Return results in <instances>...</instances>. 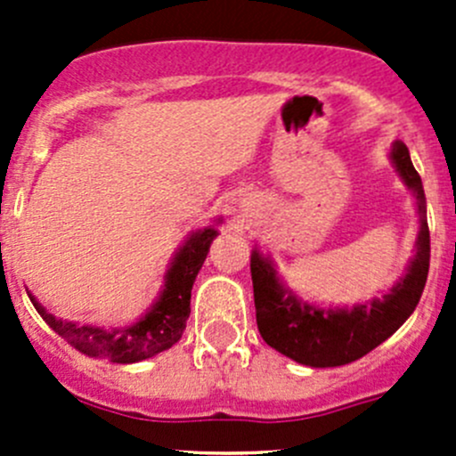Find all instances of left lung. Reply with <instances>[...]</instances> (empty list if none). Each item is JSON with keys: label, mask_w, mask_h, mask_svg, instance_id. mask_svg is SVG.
<instances>
[{"label": "left lung", "mask_w": 456, "mask_h": 456, "mask_svg": "<svg viewBox=\"0 0 456 456\" xmlns=\"http://www.w3.org/2000/svg\"><path fill=\"white\" fill-rule=\"evenodd\" d=\"M390 160L403 185L415 194L419 233L415 245L417 254L408 265L406 275L393 284L388 293L366 300L364 305H355L353 309H320L284 287L271 257H265L257 249L251 254L257 330L271 348L291 357L297 364L311 369L351 364L388 339L419 305L430 266L424 185L402 141L393 142Z\"/></svg>", "instance_id": "left-lung-1"}]
</instances>
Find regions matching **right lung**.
<instances>
[{
  "mask_svg": "<svg viewBox=\"0 0 456 456\" xmlns=\"http://www.w3.org/2000/svg\"><path fill=\"white\" fill-rule=\"evenodd\" d=\"M216 236H218V229L214 227H205L191 233L185 245L176 251L167 273H165V287L159 300L139 322L123 326V329L81 326L77 322L59 320L48 314L30 291L28 297L37 314L45 320V324L54 333L61 335L68 344H72L77 351L90 357L117 362V364H134V362H142L147 357L167 351L181 339L191 311V287H194L196 275H199Z\"/></svg>",
  "mask_w": 456,
  "mask_h": 456,
  "instance_id": "obj_1",
  "label": "right lung"
}]
</instances>
